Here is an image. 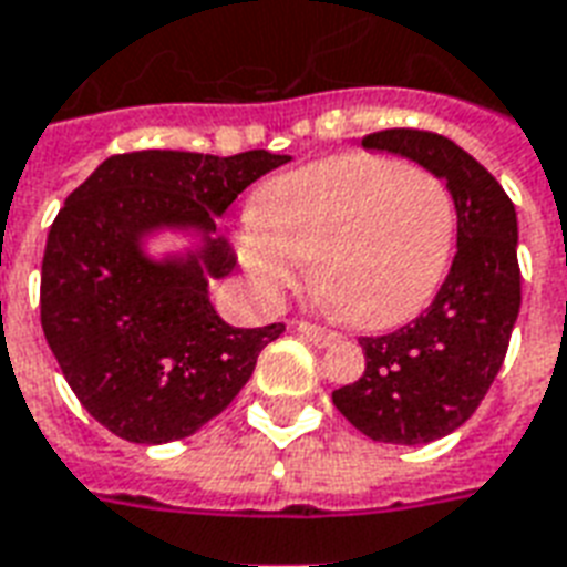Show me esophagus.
I'll use <instances>...</instances> for the list:
<instances>
[{
  "label": "esophagus",
  "instance_id": "esophagus-1",
  "mask_svg": "<svg viewBox=\"0 0 567 567\" xmlns=\"http://www.w3.org/2000/svg\"><path fill=\"white\" fill-rule=\"evenodd\" d=\"M297 332H300V336H306L309 341H315L318 348H327V344H336V341H339V332L323 330V327H315V323H309V321L297 323Z\"/></svg>",
  "mask_w": 567,
  "mask_h": 567
}]
</instances>
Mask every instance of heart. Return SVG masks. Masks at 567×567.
<instances>
[{"mask_svg": "<svg viewBox=\"0 0 567 567\" xmlns=\"http://www.w3.org/2000/svg\"><path fill=\"white\" fill-rule=\"evenodd\" d=\"M455 237L446 181L380 154H341L270 181L237 235V255L270 300L312 261L315 288L344 321L389 330L434 300Z\"/></svg>", "mask_w": 567, "mask_h": 567, "instance_id": "heart-1", "label": "heart"}]
</instances>
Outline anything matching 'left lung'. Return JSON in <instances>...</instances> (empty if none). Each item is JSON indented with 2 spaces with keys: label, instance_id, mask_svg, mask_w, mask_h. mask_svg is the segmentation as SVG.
Segmentation results:
<instances>
[{
  "label": "left lung",
  "instance_id": "8db88e82",
  "mask_svg": "<svg viewBox=\"0 0 567 567\" xmlns=\"http://www.w3.org/2000/svg\"><path fill=\"white\" fill-rule=\"evenodd\" d=\"M362 148L408 157L446 181L457 210V252L416 321L362 336L365 371L336 389L332 404L378 443H434L473 416L508 351L520 312L517 214L499 181L440 133L380 130Z\"/></svg>",
  "mask_w": 567,
  "mask_h": 567
}]
</instances>
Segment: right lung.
Masks as SVG:
<instances>
[{
	"mask_svg": "<svg viewBox=\"0 0 567 567\" xmlns=\"http://www.w3.org/2000/svg\"><path fill=\"white\" fill-rule=\"evenodd\" d=\"M282 154L133 151L103 159L55 216L41 265V327L76 399L130 443H172L219 416L285 323L231 327L210 279L237 258L216 216ZM184 234V254L154 259L151 236Z\"/></svg>",
	"mask_w": 567,
	"mask_h": 567,
	"instance_id": "1",
	"label": "right lung"
}]
</instances>
